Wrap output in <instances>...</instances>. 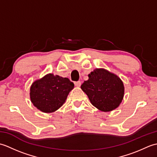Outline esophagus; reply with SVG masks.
Listing matches in <instances>:
<instances>
[{
    "label": "esophagus",
    "instance_id": "1",
    "mask_svg": "<svg viewBox=\"0 0 157 157\" xmlns=\"http://www.w3.org/2000/svg\"><path fill=\"white\" fill-rule=\"evenodd\" d=\"M74 84H75V86H76V87H79V86H80L82 84V82L80 81H78V82H75Z\"/></svg>",
    "mask_w": 157,
    "mask_h": 157
}]
</instances>
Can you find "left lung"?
I'll return each instance as SVG.
<instances>
[{"label": "left lung", "mask_w": 157, "mask_h": 157, "mask_svg": "<svg viewBox=\"0 0 157 157\" xmlns=\"http://www.w3.org/2000/svg\"><path fill=\"white\" fill-rule=\"evenodd\" d=\"M91 104L103 112L117 109L124 96L122 80L115 73L103 68H96L88 74V79L81 86Z\"/></svg>", "instance_id": "8db88e82"}]
</instances>
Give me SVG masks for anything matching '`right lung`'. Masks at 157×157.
Wrapping results in <instances>:
<instances>
[{"label": "right lung", "mask_w": 157, "mask_h": 157, "mask_svg": "<svg viewBox=\"0 0 157 157\" xmlns=\"http://www.w3.org/2000/svg\"><path fill=\"white\" fill-rule=\"evenodd\" d=\"M73 88L74 84L67 78L48 73L32 83L29 97L35 107L51 113L61 107Z\"/></svg>", "instance_id": "1"}]
</instances>
